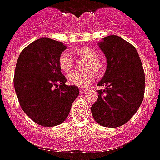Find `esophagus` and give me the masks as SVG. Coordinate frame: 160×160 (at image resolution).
I'll use <instances>...</instances> for the list:
<instances>
[{"label": "esophagus", "instance_id": "1", "mask_svg": "<svg viewBox=\"0 0 160 160\" xmlns=\"http://www.w3.org/2000/svg\"><path fill=\"white\" fill-rule=\"evenodd\" d=\"M88 90H89V89H85V88H81V89H80V93H84V92H87Z\"/></svg>", "mask_w": 160, "mask_h": 160}]
</instances>
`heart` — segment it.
Wrapping results in <instances>:
<instances>
[{"mask_svg": "<svg viewBox=\"0 0 160 160\" xmlns=\"http://www.w3.org/2000/svg\"><path fill=\"white\" fill-rule=\"evenodd\" d=\"M78 54L80 57H83L88 60L85 65V69L89 71H72L67 75L68 81L72 85L85 88L93 82L95 79L96 75L91 70L95 71H99L101 70V65L98 62V57L97 53L90 48L80 49L78 52ZM58 64L63 72H68L72 67V59L71 55L67 52H63L60 54L58 58Z\"/></svg>", "mask_w": 160, "mask_h": 160, "instance_id": "b5f03b06", "label": "heart"}]
</instances>
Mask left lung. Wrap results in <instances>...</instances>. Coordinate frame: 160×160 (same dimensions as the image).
<instances>
[{
	"instance_id": "left-lung-1",
	"label": "left lung",
	"mask_w": 160,
	"mask_h": 160,
	"mask_svg": "<svg viewBox=\"0 0 160 160\" xmlns=\"http://www.w3.org/2000/svg\"><path fill=\"white\" fill-rule=\"evenodd\" d=\"M107 59V69L91 107L94 120L102 127H118L133 117L143 101L145 72L136 49L117 35L98 43Z\"/></svg>"
}]
</instances>
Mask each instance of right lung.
I'll list each match as a JSON object with an SVG mask.
<instances>
[{"label": "right lung", "mask_w": 160, "mask_h": 160, "mask_svg": "<svg viewBox=\"0 0 160 160\" xmlns=\"http://www.w3.org/2000/svg\"><path fill=\"white\" fill-rule=\"evenodd\" d=\"M64 44L48 38L35 40L19 54L14 86L22 109L42 127L62 124L79 95L75 85H67L58 64Z\"/></svg>", "instance_id": "add662e5"}]
</instances>
